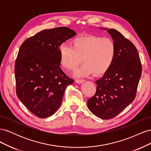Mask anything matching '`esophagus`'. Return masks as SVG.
Masks as SVG:
<instances>
[{"label": "esophagus", "mask_w": 151, "mask_h": 151, "mask_svg": "<svg viewBox=\"0 0 151 151\" xmlns=\"http://www.w3.org/2000/svg\"><path fill=\"white\" fill-rule=\"evenodd\" d=\"M84 81H85L84 79H76V83L77 84H81L82 83H83V82H84Z\"/></svg>", "instance_id": "34e87169"}]
</instances>
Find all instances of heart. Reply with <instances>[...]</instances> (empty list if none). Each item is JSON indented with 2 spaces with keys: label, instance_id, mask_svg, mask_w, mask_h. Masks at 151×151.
Segmentation results:
<instances>
[{
  "label": "heart",
  "instance_id": "b5f03b06",
  "mask_svg": "<svg viewBox=\"0 0 151 151\" xmlns=\"http://www.w3.org/2000/svg\"><path fill=\"white\" fill-rule=\"evenodd\" d=\"M60 63L64 69L74 70L83 61L84 64L77 70L81 76L93 73L101 76L106 73L115 59L116 48L109 38L95 35L81 36L72 41V47L62 44L58 48Z\"/></svg>",
  "mask_w": 151,
  "mask_h": 151
}]
</instances>
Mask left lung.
<instances>
[{"label":"left lung","instance_id":"1","mask_svg":"<svg viewBox=\"0 0 151 151\" xmlns=\"http://www.w3.org/2000/svg\"><path fill=\"white\" fill-rule=\"evenodd\" d=\"M107 31L116 45L115 59L109 70L96 81V91L88 100L89 110L103 120L115 117L133 102L142 74L140 59L135 45L117 30Z\"/></svg>","mask_w":151,"mask_h":151}]
</instances>
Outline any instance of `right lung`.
Masks as SVG:
<instances>
[{"label": "right lung", "mask_w": 151, "mask_h": 151, "mask_svg": "<svg viewBox=\"0 0 151 151\" xmlns=\"http://www.w3.org/2000/svg\"><path fill=\"white\" fill-rule=\"evenodd\" d=\"M76 35L67 27L45 29L21 45L15 63L16 94L28 110L41 118L52 115L73 84L60 67L58 48Z\"/></svg>", "instance_id": "obj_1"}]
</instances>
